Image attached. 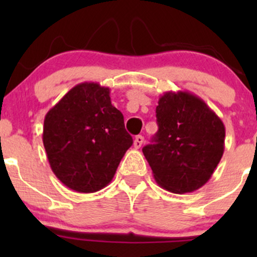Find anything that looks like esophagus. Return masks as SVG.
I'll return each mask as SVG.
<instances>
[{
  "mask_svg": "<svg viewBox=\"0 0 257 257\" xmlns=\"http://www.w3.org/2000/svg\"><path fill=\"white\" fill-rule=\"evenodd\" d=\"M143 143H144V137L143 135H138V137H135L134 147L135 149H140L141 145H143Z\"/></svg>",
  "mask_w": 257,
  "mask_h": 257,
  "instance_id": "obj_1",
  "label": "esophagus"
}]
</instances>
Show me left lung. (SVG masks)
Here are the masks:
<instances>
[{"instance_id":"1","label":"left lung","mask_w":257,"mask_h":257,"mask_svg":"<svg viewBox=\"0 0 257 257\" xmlns=\"http://www.w3.org/2000/svg\"><path fill=\"white\" fill-rule=\"evenodd\" d=\"M158 132L143 149L156 182L173 193H188L208 182L225 150V125L188 91H166L156 107Z\"/></svg>"}]
</instances>
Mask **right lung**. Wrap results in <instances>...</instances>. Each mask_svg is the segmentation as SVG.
Returning a JSON list of instances; mask_svg holds the SVG:
<instances>
[{
  "label": "right lung",
  "instance_id": "1",
  "mask_svg": "<svg viewBox=\"0 0 257 257\" xmlns=\"http://www.w3.org/2000/svg\"><path fill=\"white\" fill-rule=\"evenodd\" d=\"M43 145L53 173L66 187L93 193L111 182L133 138L110 88L94 82L70 89L47 112Z\"/></svg>",
  "mask_w": 257,
  "mask_h": 257
}]
</instances>
